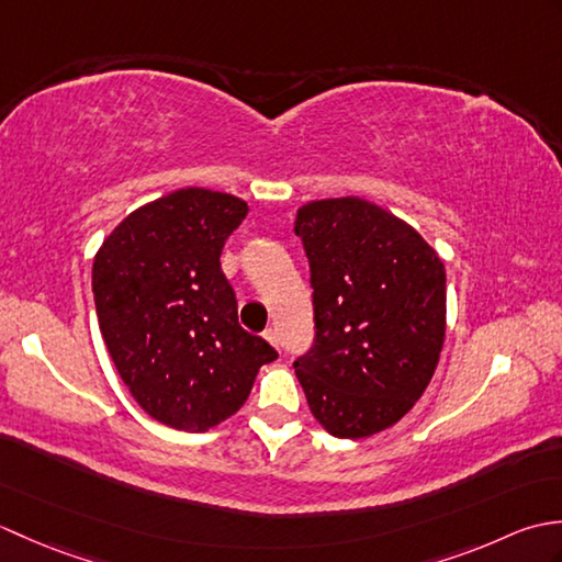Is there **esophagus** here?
<instances>
[{
	"instance_id": "34e87169",
	"label": "esophagus",
	"mask_w": 562,
	"mask_h": 562,
	"mask_svg": "<svg viewBox=\"0 0 562 562\" xmlns=\"http://www.w3.org/2000/svg\"><path fill=\"white\" fill-rule=\"evenodd\" d=\"M262 338H266L270 345H274V348H280V338H278V330H274V328L262 330Z\"/></svg>"
}]
</instances>
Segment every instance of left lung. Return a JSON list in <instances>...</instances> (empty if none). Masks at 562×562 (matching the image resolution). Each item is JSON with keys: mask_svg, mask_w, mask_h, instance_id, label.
<instances>
[{"mask_svg": "<svg viewBox=\"0 0 562 562\" xmlns=\"http://www.w3.org/2000/svg\"><path fill=\"white\" fill-rule=\"evenodd\" d=\"M294 234L308 260L314 342L294 372L333 437L396 425L432 379L447 324L445 262L413 226L360 198L308 202Z\"/></svg>", "mask_w": 562, "mask_h": 562, "instance_id": "8db88e82", "label": "left lung"}]
</instances>
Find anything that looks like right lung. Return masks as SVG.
<instances>
[{
    "mask_svg": "<svg viewBox=\"0 0 562 562\" xmlns=\"http://www.w3.org/2000/svg\"><path fill=\"white\" fill-rule=\"evenodd\" d=\"M244 200L183 188L135 210L93 260V302L117 374L142 411L186 432H205L246 403L278 352L238 326L222 272Z\"/></svg>",
    "mask_w": 562,
    "mask_h": 562,
    "instance_id": "obj_1",
    "label": "right lung"
}]
</instances>
